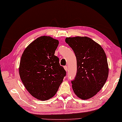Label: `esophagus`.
Returning <instances> with one entry per match:
<instances>
[{
    "label": "esophagus",
    "mask_w": 122,
    "mask_h": 122,
    "mask_svg": "<svg viewBox=\"0 0 122 122\" xmlns=\"http://www.w3.org/2000/svg\"><path fill=\"white\" fill-rule=\"evenodd\" d=\"M64 69H65V70L66 71V72H67V66H64Z\"/></svg>",
    "instance_id": "esophagus-1"
}]
</instances>
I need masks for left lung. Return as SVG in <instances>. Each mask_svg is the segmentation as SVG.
I'll return each mask as SVG.
<instances>
[{"label":"left lung","mask_w":122,"mask_h":122,"mask_svg":"<svg viewBox=\"0 0 122 122\" xmlns=\"http://www.w3.org/2000/svg\"><path fill=\"white\" fill-rule=\"evenodd\" d=\"M65 42L76 57L77 73L72 81L73 91L81 99H89L102 89L107 80L106 55L100 45L87 36L66 38Z\"/></svg>","instance_id":"left-lung-1"}]
</instances>
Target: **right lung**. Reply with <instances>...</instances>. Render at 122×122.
Segmentation results:
<instances>
[{"label":"right lung","mask_w":122,"mask_h":122,"mask_svg":"<svg viewBox=\"0 0 122 122\" xmlns=\"http://www.w3.org/2000/svg\"><path fill=\"white\" fill-rule=\"evenodd\" d=\"M58 40L41 36L24 50L20 60L19 74L27 91L38 100L49 99L56 95L66 71L55 56Z\"/></svg>","instance_id":"obj_1"}]
</instances>
